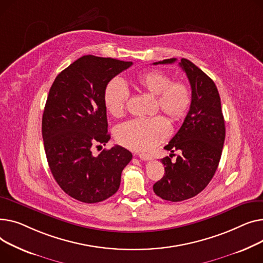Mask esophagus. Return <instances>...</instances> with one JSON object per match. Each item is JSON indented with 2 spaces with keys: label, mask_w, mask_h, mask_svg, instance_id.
I'll use <instances>...</instances> for the list:
<instances>
[{
  "label": "esophagus",
  "mask_w": 263,
  "mask_h": 263,
  "mask_svg": "<svg viewBox=\"0 0 263 263\" xmlns=\"http://www.w3.org/2000/svg\"><path fill=\"white\" fill-rule=\"evenodd\" d=\"M136 155H138V157L140 158L141 160H149L152 158V156L149 155V154H146V153H140V154H136Z\"/></svg>",
  "instance_id": "esophagus-1"
}]
</instances>
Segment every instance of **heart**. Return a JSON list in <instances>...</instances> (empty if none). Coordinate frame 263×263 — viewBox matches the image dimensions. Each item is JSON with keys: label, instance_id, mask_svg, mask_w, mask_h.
<instances>
[{"label": "heart", "instance_id": "obj_1", "mask_svg": "<svg viewBox=\"0 0 263 263\" xmlns=\"http://www.w3.org/2000/svg\"><path fill=\"white\" fill-rule=\"evenodd\" d=\"M133 84L143 92L155 97L156 107L171 122L186 118L192 103L189 86L180 81L172 82L171 76L160 70H148L138 74ZM128 90L121 81L112 80L104 91V104L107 111L119 118L125 111ZM167 121L157 116L148 119H135L121 124L116 130L117 141L134 151H145L155 146L168 136Z\"/></svg>", "mask_w": 263, "mask_h": 263}]
</instances>
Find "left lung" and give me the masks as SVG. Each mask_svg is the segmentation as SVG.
Returning <instances> with one entry per match:
<instances>
[{"instance_id":"8db88e82","label":"left lung","mask_w":263,"mask_h":263,"mask_svg":"<svg viewBox=\"0 0 263 263\" xmlns=\"http://www.w3.org/2000/svg\"><path fill=\"white\" fill-rule=\"evenodd\" d=\"M164 59L154 65L173 64ZM179 66L186 72L192 90V103L181 127L164 149L161 159L164 175L153 186L156 195L170 202H181L202 192L217 171L225 140V121L217 86L210 77L186 58ZM182 154L172 160L174 151Z\"/></svg>"}]
</instances>
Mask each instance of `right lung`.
Here are the masks:
<instances>
[{"mask_svg":"<svg viewBox=\"0 0 263 263\" xmlns=\"http://www.w3.org/2000/svg\"><path fill=\"white\" fill-rule=\"evenodd\" d=\"M132 61L85 55L61 71L50 89L42 116L46 159L59 187L80 202L93 204L114 195L133 155L120 145L91 148L110 139L104 91ZM100 146V145H99Z\"/></svg>","mask_w":263,"mask_h":263,"instance_id":"add662e5","label":"right lung"}]
</instances>
